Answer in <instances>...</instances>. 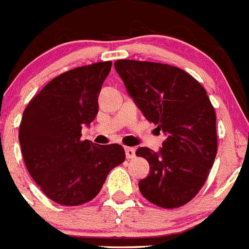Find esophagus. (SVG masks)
Instances as JSON below:
<instances>
[{
	"instance_id": "34e87169",
	"label": "esophagus",
	"mask_w": 249,
	"mask_h": 249,
	"mask_svg": "<svg viewBox=\"0 0 249 249\" xmlns=\"http://www.w3.org/2000/svg\"><path fill=\"white\" fill-rule=\"evenodd\" d=\"M125 155H126L127 159H133L135 157V149L134 148H125Z\"/></svg>"
}]
</instances>
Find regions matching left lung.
<instances>
[{
	"label": "left lung",
	"instance_id": "8db88e82",
	"mask_svg": "<svg viewBox=\"0 0 249 249\" xmlns=\"http://www.w3.org/2000/svg\"><path fill=\"white\" fill-rule=\"evenodd\" d=\"M115 70L142 115L166 137L158 151L142 146L135 153L150 166L140 193L161 208L184 205L203 187L217 155L215 112L207 91L166 64L118 60Z\"/></svg>",
	"mask_w": 249,
	"mask_h": 249
}]
</instances>
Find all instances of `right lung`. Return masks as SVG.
I'll return each instance as SVG.
<instances>
[{"mask_svg":"<svg viewBox=\"0 0 249 249\" xmlns=\"http://www.w3.org/2000/svg\"><path fill=\"white\" fill-rule=\"evenodd\" d=\"M111 61L81 66L51 80L27 105L18 131L26 168L45 196L79 205L98 196L112 168L125 160L119 144L81 140L99 111Z\"/></svg>","mask_w":249,"mask_h":249,"instance_id":"obj_1","label":"right lung"}]
</instances>
